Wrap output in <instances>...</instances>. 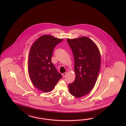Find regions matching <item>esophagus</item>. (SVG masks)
I'll return each mask as SVG.
<instances>
[{
  "label": "esophagus",
  "mask_w": 126,
  "mask_h": 126,
  "mask_svg": "<svg viewBox=\"0 0 126 126\" xmlns=\"http://www.w3.org/2000/svg\"><path fill=\"white\" fill-rule=\"evenodd\" d=\"M66 75H67V73H64L62 74V77H65Z\"/></svg>",
  "instance_id": "1"
}]
</instances>
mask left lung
Listing matches in <instances>:
<instances>
[{"label": "left lung", "mask_w": 126, "mask_h": 126, "mask_svg": "<svg viewBox=\"0 0 126 126\" xmlns=\"http://www.w3.org/2000/svg\"><path fill=\"white\" fill-rule=\"evenodd\" d=\"M74 57L75 80L69 84V92L76 97L85 96L93 89L101 67L97 46L87 37L67 39Z\"/></svg>", "instance_id": "8db88e82"}]
</instances>
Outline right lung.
<instances>
[{
    "mask_svg": "<svg viewBox=\"0 0 126 126\" xmlns=\"http://www.w3.org/2000/svg\"><path fill=\"white\" fill-rule=\"evenodd\" d=\"M63 40L44 35L36 40L30 49L28 62L29 77L33 85L43 92L52 91L62 77L51 59L54 47Z\"/></svg>",
    "mask_w": 126,
    "mask_h": 126,
    "instance_id": "obj_1",
    "label": "right lung"
}]
</instances>
